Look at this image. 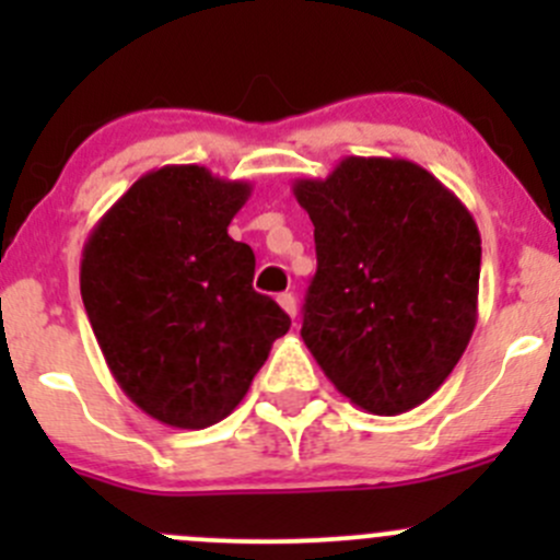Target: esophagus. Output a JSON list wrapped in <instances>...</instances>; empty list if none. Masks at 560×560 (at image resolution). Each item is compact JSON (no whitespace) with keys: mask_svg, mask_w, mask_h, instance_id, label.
Listing matches in <instances>:
<instances>
[{"mask_svg":"<svg viewBox=\"0 0 560 560\" xmlns=\"http://www.w3.org/2000/svg\"><path fill=\"white\" fill-rule=\"evenodd\" d=\"M279 306L284 308V312L290 314L292 319H295V316H298V301H295V295H292V292H281V295H279Z\"/></svg>","mask_w":560,"mask_h":560,"instance_id":"obj_1","label":"esophagus"}]
</instances>
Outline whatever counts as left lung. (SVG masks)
<instances>
[{"label":"left lung","instance_id":"8db88e82","mask_svg":"<svg viewBox=\"0 0 560 560\" xmlns=\"http://www.w3.org/2000/svg\"><path fill=\"white\" fill-rule=\"evenodd\" d=\"M314 224L301 336L354 406L393 417L444 385L477 325L482 241L425 167L347 156L292 184Z\"/></svg>","mask_w":560,"mask_h":560}]
</instances>
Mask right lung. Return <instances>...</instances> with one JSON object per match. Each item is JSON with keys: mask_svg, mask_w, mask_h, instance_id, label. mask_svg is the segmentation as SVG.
Returning <instances> with one entry per match:
<instances>
[{"mask_svg": "<svg viewBox=\"0 0 560 560\" xmlns=\"http://www.w3.org/2000/svg\"><path fill=\"white\" fill-rule=\"evenodd\" d=\"M252 195L200 165L140 175L83 246L81 295L113 380L154 420L200 431L244 400L290 316L254 292L228 235Z\"/></svg>", "mask_w": 560, "mask_h": 560, "instance_id": "obj_1", "label": "right lung"}]
</instances>
